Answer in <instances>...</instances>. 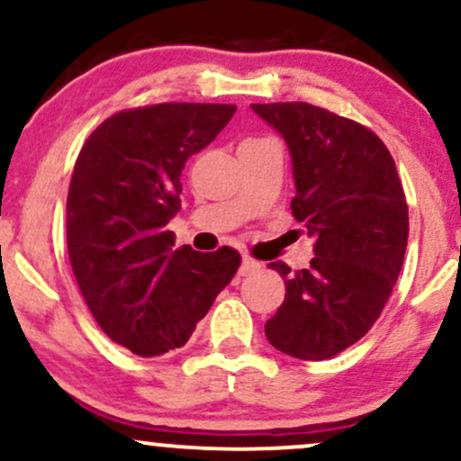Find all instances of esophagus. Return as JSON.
Segmentation results:
<instances>
[{"label":"esophagus","mask_w":461,"mask_h":461,"mask_svg":"<svg viewBox=\"0 0 461 461\" xmlns=\"http://www.w3.org/2000/svg\"><path fill=\"white\" fill-rule=\"evenodd\" d=\"M258 268H260V262H256L253 260V258H249V256H242V264H240V275H251V273H256Z\"/></svg>","instance_id":"obj_1"}]
</instances>
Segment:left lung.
I'll list each match as a JSON object with an SVG mask.
<instances>
[{"instance_id":"1","label":"left lung","mask_w":461,"mask_h":461,"mask_svg":"<svg viewBox=\"0 0 461 461\" xmlns=\"http://www.w3.org/2000/svg\"><path fill=\"white\" fill-rule=\"evenodd\" d=\"M251 110L288 147L290 208L316 240L308 268L268 264L285 279V297L264 331L285 356L333 357L379 319L403 267V186L384 142L356 121L303 102Z\"/></svg>"}]
</instances>
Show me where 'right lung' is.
I'll return each mask as SVG.
<instances>
[{
	"label": "right lung",
	"instance_id": "add662e5",
	"mask_svg": "<svg viewBox=\"0 0 461 461\" xmlns=\"http://www.w3.org/2000/svg\"><path fill=\"white\" fill-rule=\"evenodd\" d=\"M236 105L158 104L123 110L88 136L67 197V247L88 310L114 342L142 357L184 347L240 253L176 247L186 160L230 123Z\"/></svg>",
	"mask_w": 461,
	"mask_h": 461
}]
</instances>
